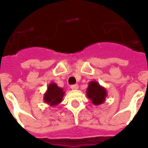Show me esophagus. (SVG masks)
<instances>
[{
	"mask_svg": "<svg viewBox=\"0 0 148 148\" xmlns=\"http://www.w3.org/2000/svg\"><path fill=\"white\" fill-rule=\"evenodd\" d=\"M71 89L72 90H77V89L78 88V84H73V85H71Z\"/></svg>",
	"mask_w": 148,
	"mask_h": 148,
	"instance_id": "obj_1",
	"label": "esophagus"
}]
</instances>
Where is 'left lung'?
<instances>
[{"instance_id":"obj_1","label":"left lung","mask_w":148,"mask_h":148,"mask_svg":"<svg viewBox=\"0 0 148 148\" xmlns=\"http://www.w3.org/2000/svg\"><path fill=\"white\" fill-rule=\"evenodd\" d=\"M86 95L90 99L94 105H100L103 104L108 95L107 90L104 87L101 86L99 82L92 81L89 82L88 87L87 88Z\"/></svg>"}]
</instances>
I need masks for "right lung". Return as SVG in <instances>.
<instances>
[{
	"mask_svg": "<svg viewBox=\"0 0 148 148\" xmlns=\"http://www.w3.org/2000/svg\"><path fill=\"white\" fill-rule=\"evenodd\" d=\"M64 93L63 88L58 87L54 82H52L48 85L47 90L44 95V102L51 107L58 105L61 102Z\"/></svg>",
	"mask_w": 148,
	"mask_h": 148,
	"instance_id": "obj_1",
	"label": "right lung"
}]
</instances>
